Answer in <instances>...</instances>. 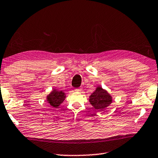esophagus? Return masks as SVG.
I'll use <instances>...</instances> for the list:
<instances>
[{
    "label": "esophagus",
    "instance_id": "34e87169",
    "mask_svg": "<svg viewBox=\"0 0 158 158\" xmlns=\"http://www.w3.org/2000/svg\"><path fill=\"white\" fill-rule=\"evenodd\" d=\"M82 89H75V91L76 92H81L82 91Z\"/></svg>",
    "mask_w": 158,
    "mask_h": 158
}]
</instances>
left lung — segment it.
Instances as JSON below:
<instances>
[{"instance_id":"left-lung-1","label":"left lung","mask_w":158,"mask_h":158,"mask_svg":"<svg viewBox=\"0 0 158 158\" xmlns=\"http://www.w3.org/2000/svg\"><path fill=\"white\" fill-rule=\"evenodd\" d=\"M89 102L96 110L102 111L112 102V96L106 90L98 86L89 97Z\"/></svg>"}]
</instances>
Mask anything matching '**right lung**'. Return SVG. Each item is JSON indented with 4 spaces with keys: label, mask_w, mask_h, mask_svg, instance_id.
Listing matches in <instances>:
<instances>
[{
    "label": "right lung",
    "mask_w": 158,
    "mask_h": 158,
    "mask_svg": "<svg viewBox=\"0 0 158 158\" xmlns=\"http://www.w3.org/2000/svg\"><path fill=\"white\" fill-rule=\"evenodd\" d=\"M66 98V94L63 91L54 89L50 94H48L46 97V99L48 104L52 107L57 108L62 104L63 101Z\"/></svg>",
    "instance_id": "1"
}]
</instances>
